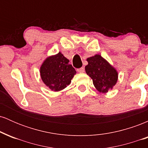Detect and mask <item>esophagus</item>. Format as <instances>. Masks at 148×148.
I'll list each match as a JSON object with an SVG mask.
<instances>
[{"label":"esophagus","mask_w":148,"mask_h":148,"mask_svg":"<svg viewBox=\"0 0 148 148\" xmlns=\"http://www.w3.org/2000/svg\"><path fill=\"white\" fill-rule=\"evenodd\" d=\"M84 71H85L84 67H81V68H79L77 69V72L79 73H84Z\"/></svg>","instance_id":"34e87169"}]
</instances>
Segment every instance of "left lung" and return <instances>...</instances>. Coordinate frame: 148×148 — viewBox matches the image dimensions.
<instances>
[{
  "mask_svg": "<svg viewBox=\"0 0 148 148\" xmlns=\"http://www.w3.org/2000/svg\"><path fill=\"white\" fill-rule=\"evenodd\" d=\"M87 61L88 64L85 67V70L92 79L96 89L102 93L113 89L118 79L116 69L99 54L88 58Z\"/></svg>",
  "mask_w": 148,
  "mask_h": 148,
  "instance_id": "left-lung-1",
  "label": "left lung"
}]
</instances>
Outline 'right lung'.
Returning <instances> with one entry per match:
<instances>
[{"label": "right lung", "instance_id": "right-lung-1", "mask_svg": "<svg viewBox=\"0 0 148 148\" xmlns=\"http://www.w3.org/2000/svg\"><path fill=\"white\" fill-rule=\"evenodd\" d=\"M69 62L61 52L45 59L40 72L42 81L49 89L60 91L70 84L76 72Z\"/></svg>", "mask_w": 148, "mask_h": 148}]
</instances>
